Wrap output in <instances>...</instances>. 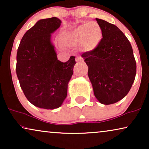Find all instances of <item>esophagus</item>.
Returning a JSON list of instances; mask_svg holds the SVG:
<instances>
[{
  "label": "esophagus",
  "mask_w": 149,
  "mask_h": 149,
  "mask_svg": "<svg viewBox=\"0 0 149 149\" xmlns=\"http://www.w3.org/2000/svg\"><path fill=\"white\" fill-rule=\"evenodd\" d=\"M76 61L77 62H83V59L81 58V56H77L76 58Z\"/></svg>",
  "instance_id": "34e87169"
}]
</instances>
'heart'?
<instances>
[{
	"label": "heart",
	"mask_w": 149,
	"mask_h": 149,
	"mask_svg": "<svg viewBox=\"0 0 149 149\" xmlns=\"http://www.w3.org/2000/svg\"><path fill=\"white\" fill-rule=\"evenodd\" d=\"M75 42H83L86 51H92L98 46L102 37L100 26L96 22H91L79 26L70 34Z\"/></svg>",
	"instance_id": "heart-1"
}]
</instances>
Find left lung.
<instances>
[{
  "mask_svg": "<svg viewBox=\"0 0 149 149\" xmlns=\"http://www.w3.org/2000/svg\"><path fill=\"white\" fill-rule=\"evenodd\" d=\"M102 38L95 49L81 55L100 102L111 104L123 99L135 79L136 63L129 40L117 26L96 18Z\"/></svg>",
  "mask_w": 149,
  "mask_h": 149,
  "instance_id": "8db88e82",
  "label": "left lung"
}]
</instances>
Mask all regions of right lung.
<instances>
[{
  "mask_svg": "<svg viewBox=\"0 0 149 149\" xmlns=\"http://www.w3.org/2000/svg\"><path fill=\"white\" fill-rule=\"evenodd\" d=\"M62 21L40 19L24 34L17 52L16 73L20 87L32 104L45 109H58L66 97L75 57L66 62L58 60L51 34Z\"/></svg>",
  "mask_w": 149,
  "mask_h": 149,
  "instance_id": "add662e5",
  "label": "right lung"
}]
</instances>
